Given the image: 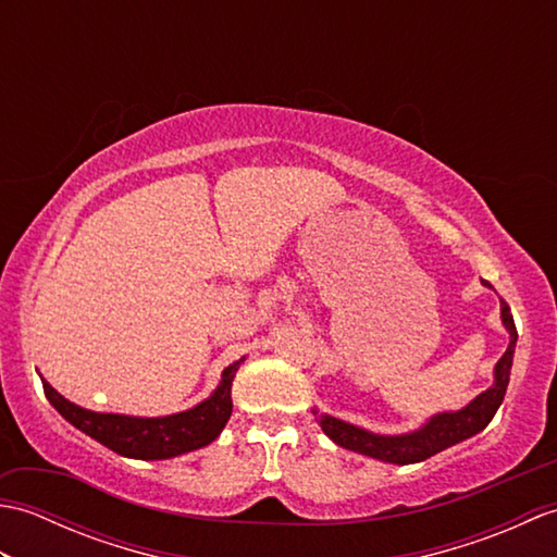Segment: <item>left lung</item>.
Returning a JSON list of instances; mask_svg holds the SVG:
<instances>
[{"label":"left lung","mask_w":557,"mask_h":557,"mask_svg":"<svg viewBox=\"0 0 557 557\" xmlns=\"http://www.w3.org/2000/svg\"><path fill=\"white\" fill-rule=\"evenodd\" d=\"M483 282V280H481ZM483 285L491 287L488 282ZM500 318L507 333H510V345L507 351L495 363V381L493 385L481 393L476 399H471L465 409L459 411H443L435 413L429 421H425L421 429L401 435H377L359 425H351L347 421H339L335 417H327V413H315V421L321 423L323 433L330 441L337 443L339 447L351 449V453H359L366 457L389 461V465H417V461L429 459L437 453H443L445 447H453L467 437L476 435L479 431L486 429L495 411L503 405L507 383H510V371H512V357H515V345H517V327L515 318L510 313V306L500 299Z\"/></svg>","instance_id":"8db88e82"}]
</instances>
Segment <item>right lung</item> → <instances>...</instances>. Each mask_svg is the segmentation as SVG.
I'll list each match as a JSON object with an SVG mask.
<instances>
[{"label":"right lung","mask_w":557,"mask_h":557,"mask_svg":"<svg viewBox=\"0 0 557 557\" xmlns=\"http://www.w3.org/2000/svg\"><path fill=\"white\" fill-rule=\"evenodd\" d=\"M244 357L222 371V381L215 393L200 401L194 409H186L170 417H126V413H102L83 409L62 397L42 377L45 397L62 417L76 425L112 453L132 459H170L198 447L210 445L222 433L224 423L232 417V381L239 371Z\"/></svg>","instance_id":"1"}]
</instances>
